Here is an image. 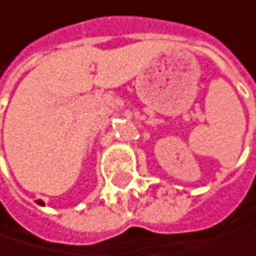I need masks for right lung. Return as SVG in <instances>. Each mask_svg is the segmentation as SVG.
Wrapping results in <instances>:
<instances>
[{
  "instance_id": "obj_1",
  "label": "right lung",
  "mask_w": 256,
  "mask_h": 256,
  "mask_svg": "<svg viewBox=\"0 0 256 256\" xmlns=\"http://www.w3.org/2000/svg\"><path fill=\"white\" fill-rule=\"evenodd\" d=\"M38 204H40V206H44V202H42V201H41V200H40V201H38Z\"/></svg>"
}]
</instances>
